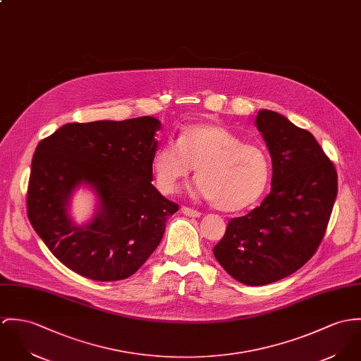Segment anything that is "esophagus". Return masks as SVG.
Instances as JSON below:
<instances>
[{
  "label": "esophagus",
  "mask_w": 361,
  "mask_h": 361,
  "mask_svg": "<svg viewBox=\"0 0 361 361\" xmlns=\"http://www.w3.org/2000/svg\"><path fill=\"white\" fill-rule=\"evenodd\" d=\"M180 211H182L183 215L190 216V218H200V216H201V212H200V211L193 209V208H189V207H182Z\"/></svg>",
  "instance_id": "34e87169"
}]
</instances>
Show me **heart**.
Masks as SVG:
<instances>
[{
	"label": "heart",
	"mask_w": 361,
	"mask_h": 361,
	"mask_svg": "<svg viewBox=\"0 0 361 361\" xmlns=\"http://www.w3.org/2000/svg\"><path fill=\"white\" fill-rule=\"evenodd\" d=\"M159 190L172 195L196 168L195 192L221 211L235 212L255 204L270 178L269 157L257 145L216 123L186 127L176 143L166 142L153 156Z\"/></svg>",
	"instance_id": "b5f03b06"
}]
</instances>
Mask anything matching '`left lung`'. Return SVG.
<instances>
[{"mask_svg": "<svg viewBox=\"0 0 361 361\" xmlns=\"http://www.w3.org/2000/svg\"><path fill=\"white\" fill-rule=\"evenodd\" d=\"M271 159V190L233 218L214 255L233 279L266 286L300 269L316 252L338 193L335 166L314 136L262 109L255 117Z\"/></svg>", "mask_w": 361, "mask_h": 361, "instance_id": "8db88e82", "label": "left lung"}]
</instances>
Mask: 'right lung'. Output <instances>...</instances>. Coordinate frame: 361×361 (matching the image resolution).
Returning a JSON list of instances; mask_svg holds the SVG:
<instances>
[{
    "label": "right lung",
    "instance_id": "add662e5",
    "mask_svg": "<svg viewBox=\"0 0 361 361\" xmlns=\"http://www.w3.org/2000/svg\"><path fill=\"white\" fill-rule=\"evenodd\" d=\"M161 123H73L42 139L33 156L27 215L49 251L91 280L132 276L159 247L165 222L179 207L152 185ZM81 185L97 198L93 218L78 226L69 214Z\"/></svg>",
    "mask_w": 361,
    "mask_h": 361
}]
</instances>
